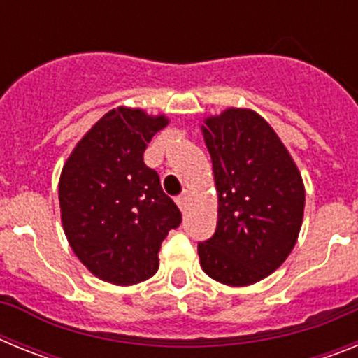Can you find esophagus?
<instances>
[{
  "instance_id": "esophagus-1",
  "label": "esophagus",
  "mask_w": 358,
  "mask_h": 358,
  "mask_svg": "<svg viewBox=\"0 0 358 358\" xmlns=\"http://www.w3.org/2000/svg\"><path fill=\"white\" fill-rule=\"evenodd\" d=\"M188 201H189V192H188V189H186V192H182V194L176 199L177 206L181 208L182 211L186 210V204H188Z\"/></svg>"
}]
</instances>
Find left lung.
I'll return each instance as SVG.
<instances>
[{
	"instance_id": "8db88e82",
	"label": "left lung",
	"mask_w": 358,
	"mask_h": 358,
	"mask_svg": "<svg viewBox=\"0 0 358 358\" xmlns=\"http://www.w3.org/2000/svg\"><path fill=\"white\" fill-rule=\"evenodd\" d=\"M218 194L215 235L199 242L202 271L245 287L273 274L296 245L305 210L301 173L274 129L231 107L202 125Z\"/></svg>"
}]
</instances>
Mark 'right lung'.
Listing matches in <instances>:
<instances>
[{
  "instance_id": "add662e5",
  "label": "right lung",
  "mask_w": 358,
  "mask_h": 358,
  "mask_svg": "<svg viewBox=\"0 0 358 358\" xmlns=\"http://www.w3.org/2000/svg\"><path fill=\"white\" fill-rule=\"evenodd\" d=\"M169 125L164 115L118 107L98 120L69 154L59 181L66 238L96 278L115 285L148 280L161 242L181 224L143 152Z\"/></svg>"
}]
</instances>
